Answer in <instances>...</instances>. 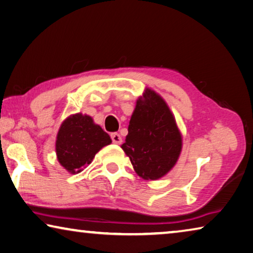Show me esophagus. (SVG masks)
<instances>
[{
  "label": "esophagus",
  "mask_w": 253,
  "mask_h": 253,
  "mask_svg": "<svg viewBox=\"0 0 253 253\" xmlns=\"http://www.w3.org/2000/svg\"><path fill=\"white\" fill-rule=\"evenodd\" d=\"M110 136H111L112 142H114L115 144H120L123 142V139H122V137H120V135L118 133H112Z\"/></svg>",
  "instance_id": "esophagus-1"
}]
</instances>
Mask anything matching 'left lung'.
<instances>
[{
  "label": "left lung",
  "instance_id": "obj_1",
  "mask_svg": "<svg viewBox=\"0 0 253 253\" xmlns=\"http://www.w3.org/2000/svg\"><path fill=\"white\" fill-rule=\"evenodd\" d=\"M181 145V135L169 107L147 89L136 102L126 142L122 145L135 171L146 180L163 177L177 162Z\"/></svg>",
  "mask_w": 253,
  "mask_h": 253
}]
</instances>
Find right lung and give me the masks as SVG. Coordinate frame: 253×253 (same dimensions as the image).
<instances>
[{"instance_id": "1", "label": "right lung", "mask_w": 253, "mask_h": 253, "mask_svg": "<svg viewBox=\"0 0 253 253\" xmlns=\"http://www.w3.org/2000/svg\"><path fill=\"white\" fill-rule=\"evenodd\" d=\"M111 139L90 116L76 114L64 120L57 134L56 153L59 163L71 172L79 173L90 164L94 155Z\"/></svg>"}]
</instances>
